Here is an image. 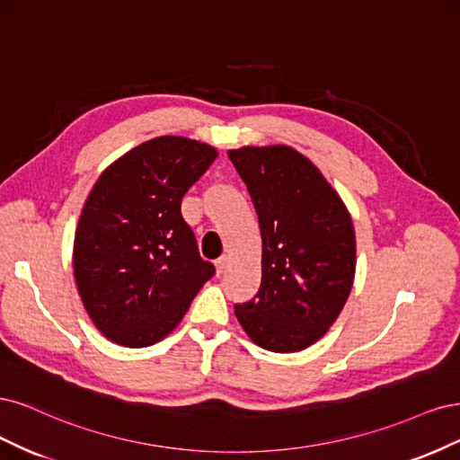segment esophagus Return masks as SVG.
Returning <instances> with one entry per match:
<instances>
[{
  "mask_svg": "<svg viewBox=\"0 0 460 460\" xmlns=\"http://www.w3.org/2000/svg\"><path fill=\"white\" fill-rule=\"evenodd\" d=\"M226 268H227V256H221V258L216 261V273L221 275V273L226 271Z\"/></svg>",
  "mask_w": 460,
  "mask_h": 460,
  "instance_id": "34e87169",
  "label": "esophagus"
}]
</instances>
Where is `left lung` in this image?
Returning a JSON list of instances; mask_svg holds the SVG:
<instances>
[{"label":"left lung","instance_id":"obj_1","mask_svg":"<svg viewBox=\"0 0 460 460\" xmlns=\"http://www.w3.org/2000/svg\"><path fill=\"white\" fill-rule=\"evenodd\" d=\"M246 183L261 231V285L234 315L252 342L277 353L315 344L351 292L349 212L314 162L287 145L227 153Z\"/></svg>","mask_w":460,"mask_h":460}]
</instances>
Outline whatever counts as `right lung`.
Returning <instances> with one entry per match:
<instances>
[{
  "instance_id": "obj_1",
  "label": "right lung",
  "mask_w": 460,
  "mask_h": 460,
  "mask_svg": "<svg viewBox=\"0 0 460 460\" xmlns=\"http://www.w3.org/2000/svg\"><path fill=\"white\" fill-rule=\"evenodd\" d=\"M216 156L206 143L162 136L112 162L93 185L74 236V279L114 344L160 342L216 273L181 216L185 192Z\"/></svg>"
}]
</instances>
